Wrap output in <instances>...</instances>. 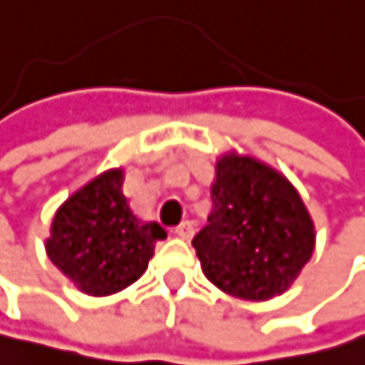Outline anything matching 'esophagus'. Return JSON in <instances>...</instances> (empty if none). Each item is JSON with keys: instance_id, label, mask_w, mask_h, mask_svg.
I'll return each mask as SVG.
<instances>
[{"instance_id": "34e87169", "label": "esophagus", "mask_w": 365, "mask_h": 365, "mask_svg": "<svg viewBox=\"0 0 365 365\" xmlns=\"http://www.w3.org/2000/svg\"><path fill=\"white\" fill-rule=\"evenodd\" d=\"M175 232L181 239H190V237L195 235V223H193V220H181V223L175 227Z\"/></svg>"}]
</instances>
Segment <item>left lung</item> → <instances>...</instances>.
Segmentation results:
<instances>
[{"label":"left lung","instance_id":"obj_1","mask_svg":"<svg viewBox=\"0 0 365 365\" xmlns=\"http://www.w3.org/2000/svg\"><path fill=\"white\" fill-rule=\"evenodd\" d=\"M211 200L193 239L205 276L248 302L283 294L315 248L313 218L297 188L274 168L230 151L216 163Z\"/></svg>","mask_w":365,"mask_h":365}]
</instances>
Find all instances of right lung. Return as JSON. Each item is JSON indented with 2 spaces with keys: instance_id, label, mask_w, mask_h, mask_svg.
Instances as JSON below:
<instances>
[{
  "instance_id": "1",
  "label": "right lung",
  "mask_w": 365,
  "mask_h": 365,
  "mask_svg": "<svg viewBox=\"0 0 365 365\" xmlns=\"http://www.w3.org/2000/svg\"><path fill=\"white\" fill-rule=\"evenodd\" d=\"M124 170H108L76 190L52 218L48 257L80 292L115 294L147 272L158 223H142L124 195Z\"/></svg>"
}]
</instances>
